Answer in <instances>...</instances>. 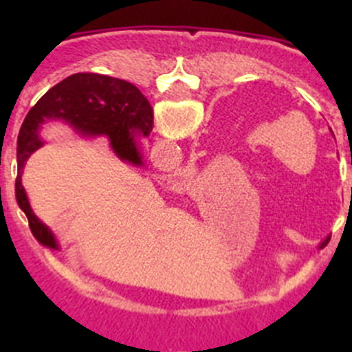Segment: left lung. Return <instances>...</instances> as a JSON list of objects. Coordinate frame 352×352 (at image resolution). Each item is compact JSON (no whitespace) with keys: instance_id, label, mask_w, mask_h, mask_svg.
I'll return each instance as SVG.
<instances>
[{"instance_id":"obj_1","label":"left lung","mask_w":352,"mask_h":352,"mask_svg":"<svg viewBox=\"0 0 352 352\" xmlns=\"http://www.w3.org/2000/svg\"><path fill=\"white\" fill-rule=\"evenodd\" d=\"M326 241H328V239H326Z\"/></svg>"}]
</instances>
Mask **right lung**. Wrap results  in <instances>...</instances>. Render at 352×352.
Instances as JSON below:
<instances>
[{"instance_id": "add662e5", "label": "right lung", "mask_w": 352, "mask_h": 352, "mask_svg": "<svg viewBox=\"0 0 352 352\" xmlns=\"http://www.w3.org/2000/svg\"><path fill=\"white\" fill-rule=\"evenodd\" d=\"M63 120L76 130L91 135L105 133L118 157L135 166L142 164L133 144V133L149 135L153 129V109L132 82L100 74H74L56 84L31 107L17 138V179L15 199L30 222L36 241L56 248L51 231L36 219L21 185L24 162L42 146L38 126L45 120Z\"/></svg>"}]
</instances>
